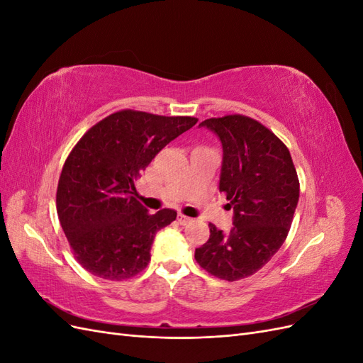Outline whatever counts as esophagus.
<instances>
[{"label": "esophagus", "mask_w": 363, "mask_h": 363, "mask_svg": "<svg viewBox=\"0 0 363 363\" xmlns=\"http://www.w3.org/2000/svg\"><path fill=\"white\" fill-rule=\"evenodd\" d=\"M192 221L191 218H188V216H184L183 213H179V223H180V225H186V224H189Z\"/></svg>", "instance_id": "esophagus-1"}]
</instances>
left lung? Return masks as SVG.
I'll return each instance as SVG.
<instances>
[{"label":"left lung","instance_id":"1","mask_svg":"<svg viewBox=\"0 0 363 363\" xmlns=\"http://www.w3.org/2000/svg\"><path fill=\"white\" fill-rule=\"evenodd\" d=\"M221 140L219 192L233 208V227L195 250V260L212 276L236 281L257 272L286 239L300 196V183L286 145L265 125L242 115L200 124Z\"/></svg>","mask_w":363,"mask_h":363}]
</instances>
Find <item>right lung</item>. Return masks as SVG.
I'll return each mask as SVG.
<instances>
[{"label": "right lung", "mask_w": 363, "mask_h": 363, "mask_svg": "<svg viewBox=\"0 0 363 363\" xmlns=\"http://www.w3.org/2000/svg\"><path fill=\"white\" fill-rule=\"evenodd\" d=\"M196 121L121 111L77 142L63 164L56 203L65 236L86 271L121 281L147 268L156 233L177 212L163 208L150 215L135 199V180Z\"/></svg>", "instance_id": "obj_1"}]
</instances>
